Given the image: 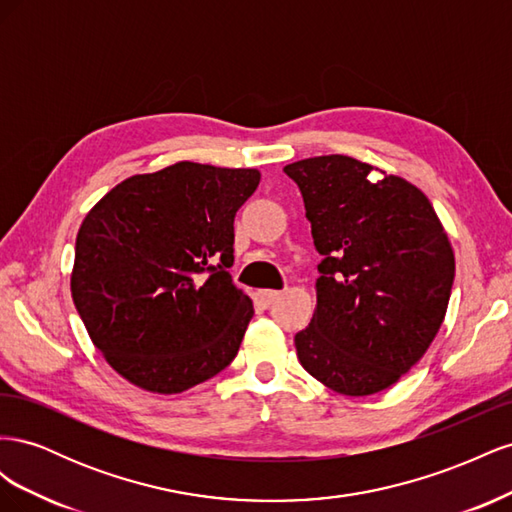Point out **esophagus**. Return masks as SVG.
<instances>
[{"label":"esophagus","mask_w":512,"mask_h":512,"mask_svg":"<svg viewBox=\"0 0 512 512\" xmlns=\"http://www.w3.org/2000/svg\"><path fill=\"white\" fill-rule=\"evenodd\" d=\"M280 294L282 292H277V290H258V301L265 307H269L273 301L280 299Z\"/></svg>","instance_id":"34e87169"}]
</instances>
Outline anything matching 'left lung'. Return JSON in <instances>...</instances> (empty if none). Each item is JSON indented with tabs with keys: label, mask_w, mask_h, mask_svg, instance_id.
I'll list each match as a JSON object with an SVG mask.
<instances>
[{
	"label": "left lung",
	"mask_w": 512,
	"mask_h": 512,
	"mask_svg": "<svg viewBox=\"0 0 512 512\" xmlns=\"http://www.w3.org/2000/svg\"><path fill=\"white\" fill-rule=\"evenodd\" d=\"M284 173L322 254L314 316L294 335L299 361L339 395L389 389L423 359L451 299L455 254L438 213L414 183L339 153Z\"/></svg>",
	"instance_id": "obj_1"
}]
</instances>
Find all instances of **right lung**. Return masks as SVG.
Masks as SVG:
<instances>
[{"label":"right lung","mask_w":512,"mask_h":512,"mask_svg":"<svg viewBox=\"0 0 512 512\" xmlns=\"http://www.w3.org/2000/svg\"><path fill=\"white\" fill-rule=\"evenodd\" d=\"M256 168L177 162L117 183L76 235L72 301L121 378L175 395L237 356L252 299L232 284L235 215Z\"/></svg>","instance_id":"right-lung-1"}]
</instances>
